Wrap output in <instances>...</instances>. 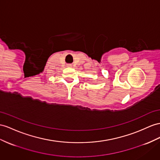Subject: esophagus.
I'll return each instance as SVG.
<instances>
[{"instance_id": "obj_1", "label": "esophagus", "mask_w": 160, "mask_h": 160, "mask_svg": "<svg viewBox=\"0 0 160 160\" xmlns=\"http://www.w3.org/2000/svg\"><path fill=\"white\" fill-rule=\"evenodd\" d=\"M68 66H69V67H70V66H71V65H68Z\"/></svg>"}]
</instances>
